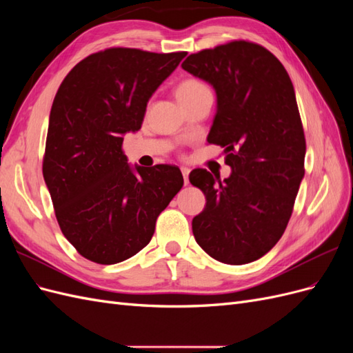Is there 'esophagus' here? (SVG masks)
I'll list each match as a JSON object with an SVG mask.
<instances>
[{
    "label": "esophagus",
    "mask_w": 353,
    "mask_h": 353,
    "mask_svg": "<svg viewBox=\"0 0 353 353\" xmlns=\"http://www.w3.org/2000/svg\"><path fill=\"white\" fill-rule=\"evenodd\" d=\"M181 172H183L184 176V184H188V174H190V169L188 168H181Z\"/></svg>",
    "instance_id": "esophagus-1"
}]
</instances>
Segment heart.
<instances>
[{"label": "heart", "instance_id": "1", "mask_svg": "<svg viewBox=\"0 0 353 353\" xmlns=\"http://www.w3.org/2000/svg\"><path fill=\"white\" fill-rule=\"evenodd\" d=\"M206 91H209V88L205 82H201L197 78H185L176 85L175 95H176L178 101L183 104V103H187L190 100L199 97L200 94L206 92Z\"/></svg>", "mask_w": 353, "mask_h": 353}]
</instances>
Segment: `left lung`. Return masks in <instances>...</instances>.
Returning a JSON list of instances; mask_svg holds the SVG:
<instances>
[{"label":"left lung","mask_w":353,"mask_h":353,"mask_svg":"<svg viewBox=\"0 0 353 353\" xmlns=\"http://www.w3.org/2000/svg\"><path fill=\"white\" fill-rule=\"evenodd\" d=\"M181 66L216 92L208 141L225 148L232 170L223 181L206 169L190 174L206 196L193 219L194 239L222 263L258 261L281 239L305 175L293 83L272 52L248 41L199 51Z\"/></svg>","instance_id":"1"}]
</instances>
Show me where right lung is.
I'll return each mask as SVG.
<instances>
[{"mask_svg":"<svg viewBox=\"0 0 353 353\" xmlns=\"http://www.w3.org/2000/svg\"><path fill=\"white\" fill-rule=\"evenodd\" d=\"M185 56L108 48L79 61L60 85L42 174L63 236L88 261L112 265L144 249L184 184L176 166L132 168L122 143Z\"/></svg>","mask_w":353,"mask_h":353,"instance_id":"right-lung-1","label":"right lung"}]
</instances>
